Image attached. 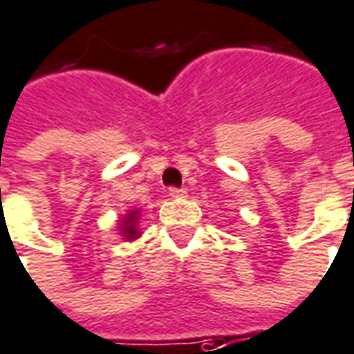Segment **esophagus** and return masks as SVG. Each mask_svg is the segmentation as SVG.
Here are the masks:
<instances>
[{
    "instance_id": "1",
    "label": "esophagus",
    "mask_w": 354,
    "mask_h": 354,
    "mask_svg": "<svg viewBox=\"0 0 354 354\" xmlns=\"http://www.w3.org/2000/svg\"><path fill=\"white\" fill-rule=\"evenodd\" d=\"M168 196L172 197V199H182V197L187 196V192L184 187H170L168 189Z\"/></svg>"
}]
</instances>
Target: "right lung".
Wrapping results in <instances>:
<instances>
[{
	"label": "right lung",
	"instance_id": "right-lung-1",
	"mask_svg": "<svg viewBox=\"0 0 354 354\" xmlns=\"http://www.w3.org/2000/svg\"><path fill=\"white\" fill-rule=\"evenodd\" d=\"M137 218H139V209H133V211H129L126 215V218H122L120 221V230H122V236L126 238V240H136L139 238V230H137Z\"/></svg>",
	"mask_w": 354,
	"mask_h": 354
}]
</instances>
